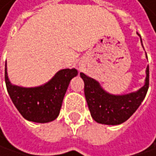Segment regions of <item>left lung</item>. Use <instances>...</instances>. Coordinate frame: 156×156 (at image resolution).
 Returning <instances> with one entry per match:
<instances>
[{
	"mask_svg": "<svg viewBox=\"0 0 156 156\" xmlns=\"http://www.w3.org/2000/svg\"><path fill=\"white\" fill-rule=\"evenodd\" d=\"M80 76L84 81V94L91 115L102 124L118 125L127 121L140 106L149 88V66L146 68L144 85L137 91L125 94H111L97 80L84 73H80Z\"/></svg>",
	"mask_w": 156,
	"mask_h": 156,
	"instance_id": "left-lung-1",
	"label": "left lung"
}]
</instances>
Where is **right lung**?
Returning a JSON list of instances; mask_svg holds the SVG:
<instances>
[{
    "instance_id": "obj_1",
    "label": "right lung",
    "mask_w": 156,
    "mask_h": 156,
    "mask_svg": "<svg viewBox=\"0 0 156 156\" xmlns=\"http://www.w3.org/2000/svg\"><path fill=\"white\" fill-rule=\"evenodd\" d=\"M77 74L76 68L62 69L47 83L27 88L11 83L5 62L4 79L10 98L23 118L30 122L45 123L59 116L70 80Z\"/></svg>"
}]
</instances>
